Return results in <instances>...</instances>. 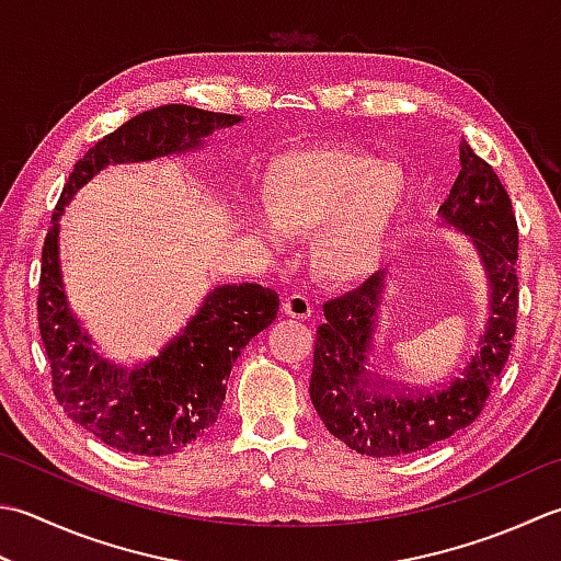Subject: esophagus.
Wrapping results in <instances>:
<instances>
[{
  "label": "esophagus",
  "instance_id": "34e87169",
  "mask_svg": "<svg viewBox=\"0 0 561 561\" xmlns=\"http://www.w3.org/2000/svg\"><path fill=\"white\" fill-rule=\"evenodd\" d=\"M282 311L291 318H299V321H306L313 313V304L306 294H291L284 299Z\"/></svg>",
  "mask_w": 561,
  "mask_h": 561
}]
</instances>
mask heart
<instances>
[{
  "label": "heart",
  "instance_id": "obj_1",
  "mask_svg": "<svg viewBox=\"0 0 561 561\" xmlns=\"http://www.w3.org/2000/svg\"><path fill=\"white\" fill-rule=\"evenodd\" d=\"M409 202V180L393 162L359 148H306L274 158L265 174L270 238L311 233L309 265L328 284H355L381 265Z\"/></svg>",
  "mask_w": 561,
  "mask_h": 561
}]
</instances>
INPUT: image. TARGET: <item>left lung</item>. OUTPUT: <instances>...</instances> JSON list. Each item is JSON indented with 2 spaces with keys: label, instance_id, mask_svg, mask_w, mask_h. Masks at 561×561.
Returning <instances> with one entry per match:
<instances>
[{
  "label": "left lung",
  "instance_id": "1",
  "mask_svg": "<svg viewBox=\"0 0 561 561\" xmlns=\"http://www.w3.org/2000/svg\"><path fill=\"white\" fill-rule=\"evenodd\" d=\"M455 186L440 206L443 224L469 236L489 282V321L467 365L435 387L391 379L381 365V306L387 272L323 306L316 331L311 401L328 433L367 457L411 455L477 421L491 383L511 355L518 318V224L513 204L486 160L459 146Z\"/></svg>",
  "mask_w": 561,
  "mask_h": 561
}]
</instances>
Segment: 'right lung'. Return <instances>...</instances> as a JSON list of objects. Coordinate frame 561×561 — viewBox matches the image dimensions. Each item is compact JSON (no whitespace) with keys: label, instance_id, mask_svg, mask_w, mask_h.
<instances>
[{"label":"right lung","instance_id":"1","mask_svg":"<svg viewBox=\"0 0 561 561\" xmlns=\"http://www.w3.org/2000/svg\"><path fill=\"white\" fill-rule=\"evenodd\" d=\"M240 121L186 104L142 112L75 162L55 206L38 282V328L50 362L53 393L75 423L118 453L160 457L199 440L221 413L226 381L240 350L277 318L279 296L252 282L218 284L158 355L134 367L106 362L70 313L62 289L58 221L75 192L106 164L199 150L214 128Z\"/></svg>","mask_w":561,"mask_h":561}]
</instances>
